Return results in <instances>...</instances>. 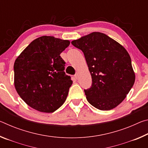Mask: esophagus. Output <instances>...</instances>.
<instances>
[{"label": "esophagus", "mask_w": 148, "mask_h": 148, "mask_svg": "<svg viewBox=\"0 0 148 148\" xmlns=\"http://www.w3.org/2000/svg\"><path fill=\"white\" fill-rule=\"evenodd\" d=\"M78 76H79V74H78V73H76V74L74 75V77H75V78H76V79L78 78Z\"/></svg>", "instance_id": "obj_1"}]
</instances>
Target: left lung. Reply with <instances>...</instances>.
Segmentation results:
<instances>
[{
    "instance_id": "8db88e82",
    "label": "left lung",
    "mask_w": 148,
    "mask_h": 148,
    "mask_svg": "<svg viewBox=\"0 0 148 148\" xmlns=\"http://www.w3.org/2000/svg\"><path fill=\"white\" fill-rule=\"evenodd\" d=\"M71 43L83 51L91 75V87L84 89L87 101L101 110H110L118 106L135 81L127 50L108 36L98 32Z\"/></svg>"
}]
</instances>
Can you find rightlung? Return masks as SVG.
I'll return each instance as SVG.
<instances>
[{
	"instance_id": "right-lung-1",
	"label": "right lung",
	"mask_w": 148,
	"mask_h": 148,
	"mask_svg": "<svg viewBox=\"0 0 148 148\" xmlns=\"http://www.w3.org/2000/svg\"><path fill=\"white\" fill-rule=\"evenodd\" d=\"M69 44V40L53 36L39 37L15 61V87L34 110L51 113L66 101L72 80L64 72L65 62L60 54Z\"/></svg>"
}]
</instances>
